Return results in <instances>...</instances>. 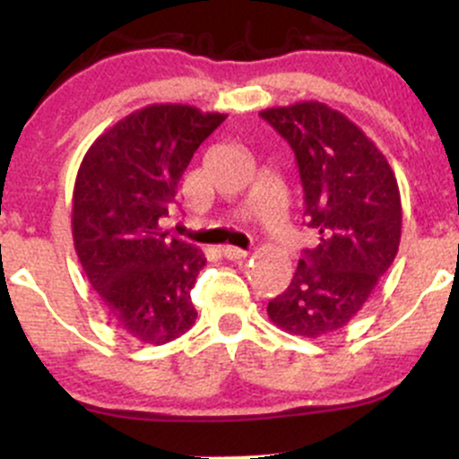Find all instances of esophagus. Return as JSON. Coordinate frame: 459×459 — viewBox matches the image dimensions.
Masks as SVG:
<instances>
[{
    "label": "esophagus",
    "mask_w": 459,
    "mask_h": 459,
    "mask_svg": "<svg viewBox=\"0 0 459 459\" xmlns=\"http://www.w3.org/2000/svg\"><path fill=\"white\" fill-rule=\"evenodd\" d=\"M220 252H222L224 259H229V261H239V259H246V256H247L246 250H241V247H235V246H224Z\"/></svg>",
    "instance_id": "1"
}]
</instances>
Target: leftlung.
I'll list each match as a JSON object with an SVG mask.
<instances>
[{
	"label": "left lung",
	"mask_w": 459,
	"mask_h": 459,
	"mask_svg": "<svg viewBox=\"0 0 459 459\" xmlns=\"http://www.w3.org/2000/svg\"><path fill=\"white\" fill-rule=\"evenodd\" d=\"M261 118L296 152L304 220L317 237L267 315L284 332L317 339L356 317L397 256V178L362 129L325 103L270 108Z\"/></svg>",
	"instance_id": "left-lung-1"
}]
</instances>
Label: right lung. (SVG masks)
Masks as SVG:
<instances>
[{"label":"right lung","mask_w":459,"mask_h":459,"mask_svg":"<svg viewBox=\"0 0 459 459\" xmlns=\"http://www.w3.org/2000/svg\"><path fill=\"white\" fill-rule=\"evenodd\" d=\"M224 120L192 105H149L99 135L77 170L79 263L112 324L140 343H170L196 321L189 293L207 259L161 222L189 160Z\"/></svg>","instance_id":"1"}]
</instances>
